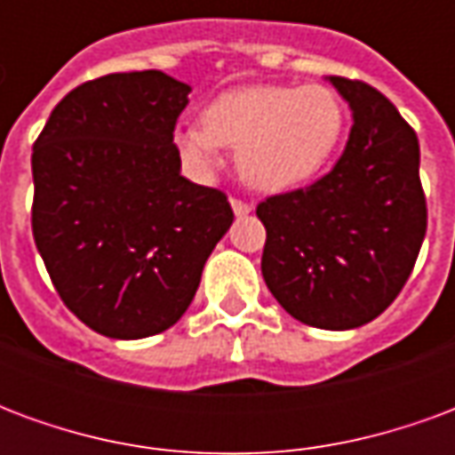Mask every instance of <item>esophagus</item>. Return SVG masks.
I'll use <instances>...</instances> for the list:
<instances>
[{
	"mask_svg": "<svg viewBox=\"0 0 455 455\" xmlns=\"http://www.w3.org/2000/svg\"><path fill=\"white\" fill-rule=\"evenodd\" d=\"M231 209H234V214H236V217H246V214L253 212V204H248V202H243V199L231 197Z\"/></svg>",
	"mask_w": 455,
	"mask_h": 455,
	"instance_id": "1",
	"label": "esophagus"
}]
</instances>
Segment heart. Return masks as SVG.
Returning a JSON list of instances; mask_svg holds the SVG:
<instances>
[{"instance_id":"obj_1","label":"heart","mask_w":455,"mask_h":455,"mask_svg":"<svg viewBox=\"0 0 455 455\" xmlns=\"http://www.w3.org/2000/svg\"><path fill=\"white\" fill-rule=\"evenodd\" d=\"M346 109L324 84H258L217 97L202 124L175 131V148L197 172L236 146V168L251 188L283 192L312 180L339 148Z\"/></svg>"}]
</instances>
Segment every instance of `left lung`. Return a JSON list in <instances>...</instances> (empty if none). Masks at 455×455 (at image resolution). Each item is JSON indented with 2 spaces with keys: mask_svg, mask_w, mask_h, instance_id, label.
Returning <instances> with one entry per match:
<instances>
[{
  "mask_svg": "<svg viewBox=\"0 0 455 455\" xmlns=\"http://www.w3.org/2000/svg\"><path fill=\"white\" fill-rule=\"evenodd\" d=\"M353 112L331 172L260 202V270L267 290L302 324L355 329L400 295L427 234L419 140L371 84L329 77Z\"/></svg>",
  "mask_w": 455,
  "mask_h": 455,
  "instance_id": "obj_1",
  "label": "left lung"
}]
</instances>
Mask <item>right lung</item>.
<instances>
[{"label": "right lung", "mask_w": 455, "mask_h": 455, "mask_svg": "<svg viewBox=\"0 0 455 455\" xmlns=\"http://www.w3.org/2000/svg\"><path fill=\"white\" fill-rule=\"evenodd\" d=\"M188 94L160 70L104 75L65 94L34 143L36 248L65 307L109 339L175 324L234 221L224 192L180 175Z\"/></svg>", "instance_id": "1"}]
</instances>
